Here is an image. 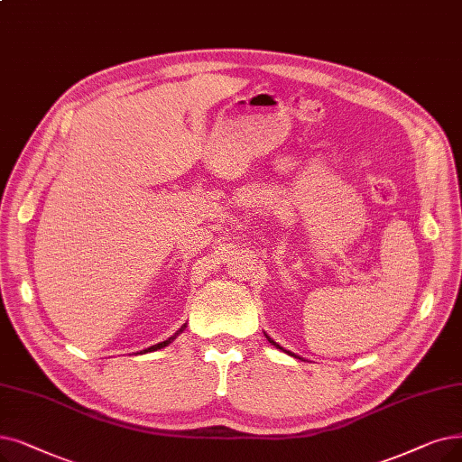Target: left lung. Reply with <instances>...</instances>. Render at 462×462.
Listing matches in <instances>:
<instances>
[{"label":"left lung","instance_id":"1","mask_svg":"<svg viewBox=\"0 0 462 462\" xmlns=\"http://www.w3.org/2000/svg\"><path fill=\"white\" fill-rule=\"evenodd\" d=\"M266 337H268V342H270V344H272V346H275V347H277V349H281V351H285V349H283V347H279V346H277V344H275V342H273V339H272V337H270V336H266ZM287 353H289V351H287ZM289 355H292V353H289Z\"/></svg>","mask_w":462,"mask_h":462}]
</instances>
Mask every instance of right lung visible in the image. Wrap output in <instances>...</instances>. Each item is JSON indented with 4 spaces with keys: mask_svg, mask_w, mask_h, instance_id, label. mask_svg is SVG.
I'll return each instance as SVG.
<instances>
[{
    "mask_svg": "<svg viewBox=\"0 0 462 462\" xmlns=\"http://www.w3.org/2000/svg\"><path fill=\"white\" fill-rule=\"evenodd\" d=\"M185 327H187V325H183V327H181V328H179V330H177V332H175V334H173V336H171V337H168V339H164V342H160V344H156V346H151V347H149V349H145V351H143V353H151V351H156V349H162V347H166V346H170V344H171V342H173V339H175V337H177V336H179V334H181V332H183V330H185Z\"/></svg>",
    "mask_w": 462,
    "mask_h": 462,
    "instance_id": "right-lung-1",
    "label": "right lung"
}]
</instances>
